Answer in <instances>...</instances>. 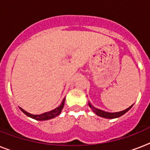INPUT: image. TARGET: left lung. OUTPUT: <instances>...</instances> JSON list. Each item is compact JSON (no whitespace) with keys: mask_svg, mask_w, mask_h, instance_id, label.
I'll return each instance as SVG.
<instances>
[{"mask_svg":"<svg viewBox=\"0 0 150 150\" xmlns=\"http://www.w3.org/2000/svg\"><path fill=\"white\" fill-rule=\"evenodd\" d=\"M88 105H89V106H90V108L92 109V110L93 111V112H95V113H96L97 116L103 117V118H106V119L118 118V117H121V116H122L123 114H125V113H126L127 111L131 109V107L133 106V105H132V106H129V108L126 109V110H124L120 111V112H106V111L101 110H100V109L96 108L95 106H93L92 104H91V103H90V101L88 102Z\"/></svg>","mask_w":150,"mask_h":150,"instance_id":"left-lung-1","label":"left lung"}]
</instances>
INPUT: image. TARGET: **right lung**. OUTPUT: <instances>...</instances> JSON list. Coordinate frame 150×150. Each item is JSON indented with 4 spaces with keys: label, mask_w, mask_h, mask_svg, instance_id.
I'll return each mask as SVG.
<instances>
[{
    "label": "right lung",
    "mask_w": 150,
    "mask_h": 150,
    "mask_svg": "<svg viewBox=\"0 0 150 150\" xmlns=\"http://www.w3.org/2000/svg\"><path fill=\"white\" fill-rule=\"evenodd\" d=\"M64 103H65V98H64L62 103H60V105L58 107L55 108L54 110L51 111H49V112H46L44 113H42V114H39V115H34V114H31V113H30V112H27L21 108V107H20V110L22 111V112L24 113L25 115H27L28 117H30L32 119H34L36 120H39V121H43V120H51V119L54 118V117H57L58 115H60V113L61 112L62 110L64 108Z\"/></svg>",
    "instance_id": "right-lung-1"
}]
</instances>
